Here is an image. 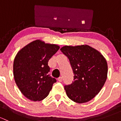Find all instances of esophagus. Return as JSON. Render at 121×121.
I'll return each mask as SVG.
<instances>
[{"label": "esophagus", "mask_w": 121, "mask_h": 121, "mask_svg": "<svg viewBox=\"0 0 121 121\" xmlns=\"http://www.w3.org/2000/svg\"><path fill=\"white\" fill-rule=\"evenodd\" d=\"M58 81H59V82H62L63 81V78H62L61 77H59L58 78Z\"/></svg>", "instance_id": "34e87169"}]
</instances>
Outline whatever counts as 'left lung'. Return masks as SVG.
Listing matches in <instances>:
<instances>
[{
	"label": "left lung",
	"mask_w": 121,
	"mask_h": 121,
	"mask_svg": "<svg viewBox=\"0 0 121 121\" xmlns=\"http://www.w3.org/2000/svg\"><path fill=\"white\" fill-rule=\"evenodd\" d=\"M61 51L68 57L74 73V81L65 85L68 97L74 102H88L99 92L107 78L108 65L98 50L88 46H65Z\"/></svg>",
	"instance_id": "8db88e82"
}]
</instances>
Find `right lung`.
Masks as SVG:
<instances>
[{"mask_svg":"<svg viewBox=\"0 0 121 121\" xmlns=\"http://www.w3.org/2000/svg\"><path fill=\"white\" fill-rule=\"evenodd\" d=\"M56 44L36 40L22 48L13 63V75L22 93L31 101H40L49 94L56 80L49 75L48 60L59 50Z\"/></svg>","mask_w":121,"mask_h":121,"instance_id":"obj_1","label":"right lung"}]
</instances>
